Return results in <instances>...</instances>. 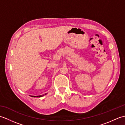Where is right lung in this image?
<instances>
[{"label": "right lung", "mask_w": 125, "mask_h": 125, "mask_svg": "<svg viewBox=\"0 0 125 125\" xmlns=\"http://www.w3.org/2000/svg\"><path fill=\"white\" fill-rule=\"evenodd\" d=\"M47 94H44V95H46ZM31 97H42V95H37V96H34V95H31Z\"/></svg>", "instance_id": "add662e5"}]
</instances>
